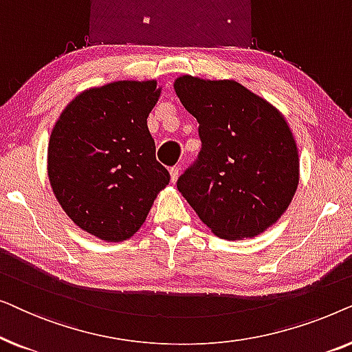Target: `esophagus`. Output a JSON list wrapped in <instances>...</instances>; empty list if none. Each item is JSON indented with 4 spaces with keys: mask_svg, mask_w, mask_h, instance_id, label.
Returning a JSON list of instances; mask_svg holds the SVG:
<instances>
[{
    "mask_svg": "<svg viewBox=\"0 0 352 352\" xmlns=\"http://www.w3.org/2000/svg\"><path fill=\"white\" fill-rule=\"evenodd\" d=\"M170 175H171V182L175 184V182L177 181V175H179V166L170 168Z\"/></svg>",
    "mask_w": 352,
    "mask_h": 352,
    "instance_id": "esophagus-1",
    "label": "esophagus"
}]
</instances>
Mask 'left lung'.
I'll return each mask as SVG.
<instances>
[{"label": "left lung", "instance_id": "1", "mask_svg": "<svg viewBox=\"0 0 352 352\" xmlns=\"http://www.w3.org/2000/svg\"><path fill=\"white\" fill-rule=\"evenodd\" d=\"M175 91L199 122L201 141L177 190L218 237L263 234L285 213L300 182L298 147L285 117L234 80L182 75Z\"/></svg>", "mask_w": 352, "mask_h": 352}]
</instances>
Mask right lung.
<instances>
[{"label":"right lung","mask_w":352,"mask_h":352,"mask_svg":"<svg viewBox=\"0 0 352 352\" xmlns=\"http://www.w3.org/2000/svg\"><path fill=\"white\" fill-rule=\"evenodd\" d=\"M160 93L155 80L89 88L67 105L52 128V192L80 229L105 242L136 234L170 182L147 128Z\"/></svg>","instance_id":"add662e5"}]
</instances>
